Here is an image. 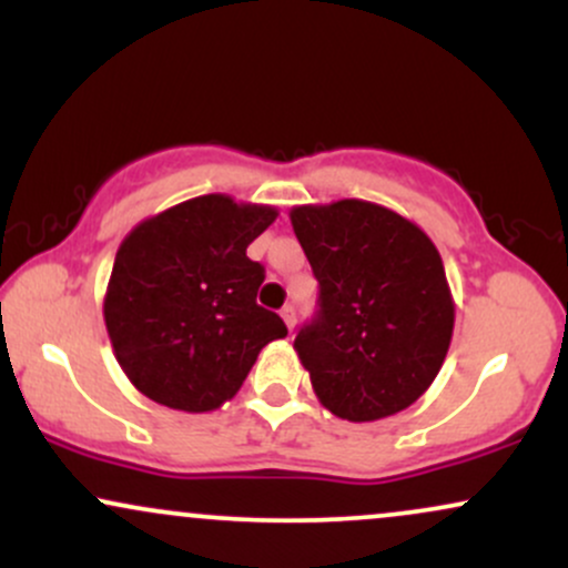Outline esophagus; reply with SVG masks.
<instances>
[{
    "label": "esophagus",
    "mask_w": 568,
    "mask_h": 568,
    "mask_svg": "<svg viewBox=\"0 0 568 568\" xmlns=\"http://www.w3.org/2000/svg\"><path fill=\"white\" fill-rule=\"evenodd\" d=\"M280 315H283V321H285V325H288V331H293V325H296V306L285 304L283 310H280Z\"/></svg>",
    "instance_id": "esophagus-1"
}]
</instances>
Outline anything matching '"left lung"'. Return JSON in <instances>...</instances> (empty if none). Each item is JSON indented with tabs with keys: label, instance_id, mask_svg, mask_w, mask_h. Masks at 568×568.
I'll list each match as a JSON object with an SVG mask.
<instances>
[{
	"label": "left lung",
	"instance_id": "left-lung-1",
	"mask_svg": "<svg viewBox=\"0 0 568 568\" xmlns=\"http://www.w3.org/2000/svg\"><path fill=\"white\" fill-rule=\"evenodd\" d=\"M291 224L317 285L293 342L315 395L347 422L419 400L446 361L454 298L438 247L414 221L366 200L298 205Z\"/></svg>",
	"mask_w": 568,
	"mask_h": 568
}]
</instances>
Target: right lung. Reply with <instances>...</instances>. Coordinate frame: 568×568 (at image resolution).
<instances>
[{
	"label": "right lung",
	"mask_w": 568,
	"mask_h": 568,
	"mask_svg": "<svg viewBox=\"0 0 568 568\" xmlns=\"http://www.w3.org/2000/svg\"><path fill=\"white\" fill-rule=\"evenodd\" d=\"M277 211L202 194L141 221L116 251L103 321L133 387L202 414L243 387L258 352L288 336L256 304L264 266L245 256Z\"/></svg>",
	"instance_id": "add662e5"
}]
</instances>
